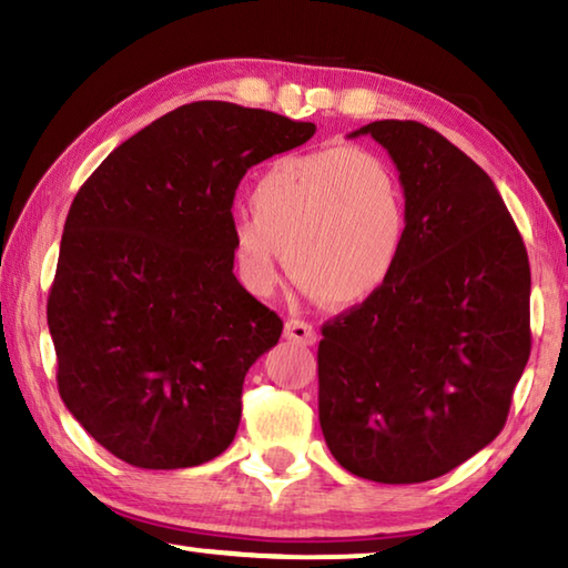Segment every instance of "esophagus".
<instances>
[{"label": "esophagus", "instance_id": "1", "mask_svg": "<svg viewBox=\"0 0 568 568\" xmlns=\"http://www.w3.org/2000/svg\"><path fill=\"white\" fill-rule=\"evenodd\" d=\"M285 338L297 343V345H313L315 341H318V335H315V328L311 323L291 318L285 323Z\"/></svg>", "mask_w": 568, "mask_h": 568}]
</instances>
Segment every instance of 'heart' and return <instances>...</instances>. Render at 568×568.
<instances>
[{
	"instance_id": "1",
	"label": "heart",
	"mask_w": 568,
	"mask_h": 568,
	"mask_svg": "<svg viewBox=\"0 0 568 568\" xmlns=\"http://www.w3.org/2000/svg\"><path fill=\"white\" fill-rule=\"evenodd\" d=\"M230 223L240 285L271 297L283 267L331 307H353L396 275L410 233L398 170L371 150L335 145L275 160Z\"/></svg>"
}]
</instances>
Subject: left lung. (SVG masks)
Masks as SVG:
<instances>
[{"instance_id": "left-lung-1", "label": "left lung", "mask_w": 568, "mask_h": 568, "mask_svg": "<svg viewBox=\"0 0 568 568\" xmlns=\"http://www.w3.org/2000/svg\"><path fill=\"white\" fill-rule=\"evenodd\" d=\"M358 134L398 168L410 233L390 283L323 325L321 428L353 476L420 484L501 434L531 353V271L494 180L444 134L413 120Z\"/></svg>"}]
</instances>
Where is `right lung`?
I'll return each instance as SVG.
<instances>
[{
  "label": "right lung",
  "instance_id": "obj_1",
  "mask_svg": "<svg viewBox=\"0 0 568 568\" xmlns=\"http://www.w3.org/2000/svg\"><path fill=\"white\" fill-rule=\"evenodd\" d=\"M313 134L267 110L182 104L74 195L47 301L57 388L124 464L190 468L233 444L245 373L283 321L237 283L230 210L250 168Z\"/></svg>",
  "mask_w": 568,
  "mask_h": 568
}]
</instances>
